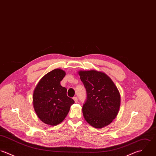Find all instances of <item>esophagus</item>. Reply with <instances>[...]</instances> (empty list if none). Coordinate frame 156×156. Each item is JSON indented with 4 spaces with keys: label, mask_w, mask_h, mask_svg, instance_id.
<instances>
[{
    "label": "esophagus",
    "mask_w": 156,
    "mask_h": 156,
    "mask_svg": "<svg viewBox=\"0 0 156 156\" xmlns=\"http://www.w3.org/2000/svg\"><path fill=\"white\" fill-rule=\"evenodd\" d=\"M73 99H74V102H75L76 103H77V102H78V99H77V97H74V98H73Z\"/></svg>",
    "instance_id": "esophagus-1"
}]
</instances>
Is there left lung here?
Instances as JSON below:
<instances>
[{
	"instance_id": "1",
	"label": "left lung",
	"mask_w": 156,
	"mask_h": 156,
	"mask_svg": "<svg viewBox=\"0 0 156 156\" xmlns=\"http://www.w3.org/2000/svg\"><path fill=\"white\" fill-rule=\"evenodd\" d=\"M79 74L87 95L82 107L85 119L96 128L107 126L120 108V96L116 86L104 73L91 70L80 71Z\"/></svg>"
}]
</instances>
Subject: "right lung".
Masks as SVG:
<instances>
[{
    "instance_id": "1",
    "label": "right lung",
    "mask_w": 156,
    "mask_h": 156,
    "mask_svg": "<svg viewBox=\"0 0 156 156\" xmlns=\"http://www.w3.org/2000/svg\"><path fill=\"white\" fill-rule=\"evenodd\" d=\"M65 72L55 69L44 76L33 93V106L38 117L44 123L57 125L67 115L74 101L68 97L67 89L60 85Z\"/></svg>"
}]
</instances>
